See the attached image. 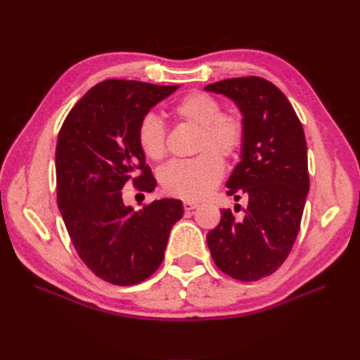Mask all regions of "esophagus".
Returning <instances> with one entry per match:
<instances>
[{"mask_svg":"<svg viewBox=\"0 0 360 360\" xmlns=\"http://www.w3.org/2000/svg\"><path fill=\"white\" fill-rule=\"evenodd\" d=\"M197 207H198V202H193V201H184L183 202V209L186 210V212H191L193 209H197Z\"/></svg>","mask_w":360,"mask_h":360,"instance_id":"obj_1","label":"esophagus"}]
</instances>
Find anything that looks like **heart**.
Returning a JSON list of instances; mask_svg holds the SVG:
<instances>
[{
  "label": "heart",
  "mask_w": 360,
  "mask_h": 360,
  "mask_svg": "<svg viewBox=\"0 0 360 360\" xmlns=\"http://www.w3.org/2000/svg\"><path fill=\"white\" fill-rule=\"evenodd\" d=\"M172 115L180 123L198 127L189 160L171 162L160 171V184L171 197L197 201L210 195L224 176V160L237 156L245 139L243 118L233 111H221V103L213 96L192 91L172 106ZM138 146L151 160L165 156L167 134L159 118L147 114L139 122Z\"/></svg>",
  "instance_id": "1"
}]
</instances>
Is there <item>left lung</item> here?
<instances>
[{"label":"left lung","mask_w":360,"mask_h":360,"mask_svg":"<svg viewBox=\"0 0 360 360\" xmlns=\"http://www.w3.org/2000/svg\"><path fill=\"white\" fill-rule=\"evenodd\" d=\"M205 90L226 96L243 117L240 162L226 181V193L236 201L248 197L240 219L230 209L221 210L207 245L224 274L258 281L281 267L297 237L309 192L307 139L285 94L263 78L224 79Z\"/></svg>","instance_id":"8db88e82"}]
</instances>
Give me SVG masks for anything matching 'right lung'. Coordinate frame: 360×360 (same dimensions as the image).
<instances>
[{
	"mask_svg": "<svg viewBox=\"0 0 360 360\" xmlns=\"http://www.w3.org/2000/svg\"><path fill=\"white\" fill-rule=\"evenodd\" d=\"M179 89L108 79L93 86L64 120L58 134L57 202L76 252L96 276L134 285L165 257L183 202L151 201L139 212L124 205L123 188L153 192L156 180L138 146L139 122Z\"/></svg>",
	"mask_w": 360,
	"mask_h": 360,
	"instance_id": "obj_1",
	"label": "right lung"
}]
</instances>
